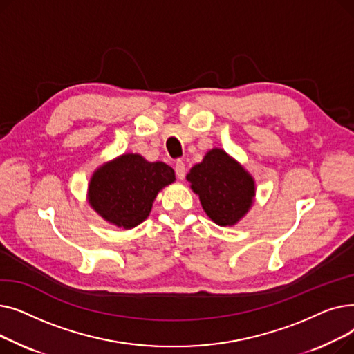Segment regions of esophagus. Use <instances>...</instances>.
<instances>
[{
  "label": "esophagus",
  "mask_w": 354,
  "mask_h": 354,
  "mask_svg": "<svg viewBox=\"0 0 354 354\" xmlns=\"http://www.w3.org/2000/svg\"><path fill=\"white\" fill-rule=\"evenodd\" d=\"M175 172H176L178 179H183L185 178V163L182 160H178L175 163Z\"/></svg>",
  "instance_id": "1"
}]
</instances>
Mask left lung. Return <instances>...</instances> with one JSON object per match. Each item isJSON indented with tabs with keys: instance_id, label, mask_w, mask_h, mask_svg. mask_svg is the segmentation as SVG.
<instances>
[{
	"instance_id": "obj_1",
	"label": "left lung",
	"mask_w": 354,
	"mask_h": 354,
	"mask_svg": "<svg viewBox=\"0 0 354 354\" xmlns=\"http://www.w3.org/2000/svg\"><path fill=\"white\" fill-rule=\"evenodd\" d=\"M205 214L219 227H234L251 209L255 198L252 175L228 155L214 147L187 175Z\"/></svg>"
}]
</instances>
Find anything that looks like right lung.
I'll use <instances>...</instances> for the list:
<instances>
[{"mask_svg":"<svg viewBox=\"0 0 354 354\" xmlns=\"http://www.w3.org/2000/svg\"><path fill=\"white\" fill-rule=\"evenodd\" d=\"M175 179L169 165L123 153L93 172L87 201L109 224L132 230L149 216L158 194Z\"/></svg>","mask_w":354,"mask_h":354,"instance_id":"1","label":"right lung"}]
</instances>
